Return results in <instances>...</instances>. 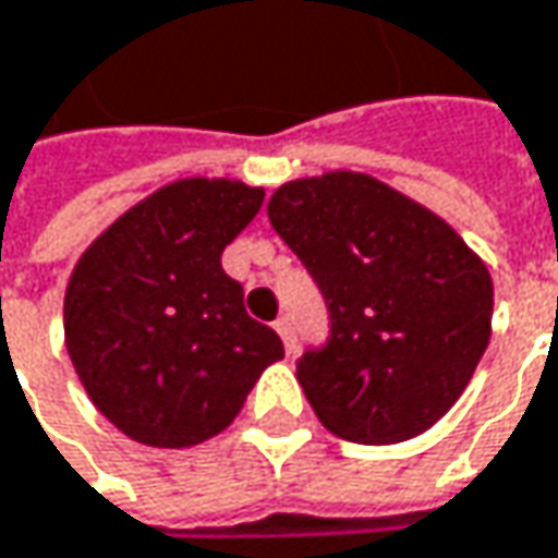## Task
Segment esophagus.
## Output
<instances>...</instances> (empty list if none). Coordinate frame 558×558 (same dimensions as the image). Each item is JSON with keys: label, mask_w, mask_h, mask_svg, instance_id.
<instances>
[{"label": "esophagus", "mask_w": 558, "mask_h": 558, "mask_svg": "<svg viewBox=\"0 0 558 558\" xmlns=\"http://www.w3.org/2000/svg\"><path fill=\"white\" fill-rule=\"evenodd\" d=\"M272 327H276V333L282 337L286 350H292V347H295V327H292V317H279Z\"/></svg>", "instance_id": "esophagus-1"}]
</instances>
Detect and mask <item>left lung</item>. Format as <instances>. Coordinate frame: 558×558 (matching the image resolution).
<instances>
[{"instance_id": "1", "label": "left lung", "mask_w": 558, "mask_h": 558, "mask_svg": "<svg viewBox=\"0 0 558 558\" xmlns=\"http://www.w3.org/2000/svg\"><path fill=\"white\" fill-rule=\"evenodd\" d=\"M266 215L330 312V340L299 360L317 421L366 447L430 430L492 337L482 256L421 202L350 170L279 185Z\"/></svg>"}]
</instances>
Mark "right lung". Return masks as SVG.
Masks as SVG:
<instances>
[{
	"label": "right lung",
	"instance_id": "1",
	"mask_svg": "<svg viewBox=\"0 0 558 558\" xmlns=\"http://www.w3.org/2000/svg\"><path fill=\"white\" fill-rule=\"evenodd\" d=\"M263 205L241 179H175L76 259L63 337L93 404L137 444L195 447L221 434L266 366L286 356L244 312L221 253Z\"/></svg>",
	"mask_w": 558,
	"mask_h": 558
}]
</instances>
